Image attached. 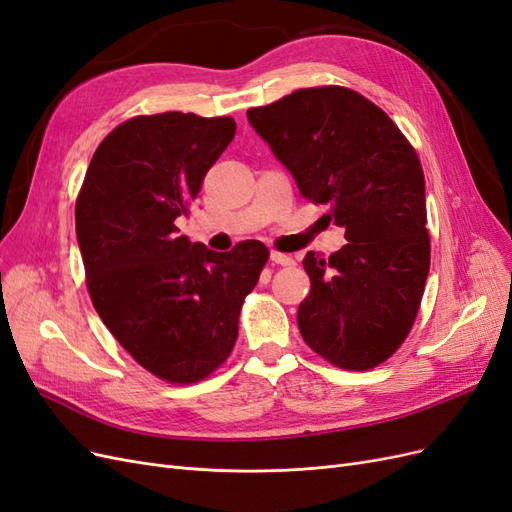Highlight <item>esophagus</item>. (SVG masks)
Masks as SVG:
<instances>
[{"mask_svg":"<svg viewBox=\"0 0 512 512\" xmlns=\"http://www.w3.org/2000/svg\"><path fill=\"white\" fill-rule=\"evenodd\" d=\"M271 262H273V265H282V267H290V265H294L292 256L282 254V252H271Z\"/></svg>","mask_w":512,"mask_h":512,"instance_id":"obj_1","label":"esophagus"}]
</instances>
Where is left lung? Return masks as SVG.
<instances>
[{
    "instance_id": "left-lung-1",
    "label": "left lung",
    "mask_w": 512,
    "mask_h": 512,
    "mask_svg": "<svg viewBox=\"0 0 512 512\" xmlns=\"http://www.w3.org/2000/svg\"><path fill=\"white\" fill-rule=\"evenodd\" d=\"M247 119L301 194L346 228L348 243L329 260L303 258L305 344L335 367H378L412 331L429 273L421 160L395 121L348 87L297 89Z\"/></svg>"
}]
</instances>
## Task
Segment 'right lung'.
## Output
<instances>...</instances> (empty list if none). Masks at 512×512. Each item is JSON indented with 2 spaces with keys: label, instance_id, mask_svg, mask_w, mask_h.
<instances>
[{
  "label": "right lung",
  "instance_id": "right-lung-1",
  "mask_svg": "<svg viewBox=\"0 0 512 512\" xmlns=\"http://www.w3.org/2000/svg\"><path fill=\"white\" fill-rule=\"evenodd\" d=\"M235 132L232 117H132L98 145L76 196L91 303L121 348L170 384L205 380L228 359L269 260L260 241L213 252L177 237L175 220Z\"/></svg>",
  "mask_w": 512,
  "mask_h": 512
}]
</instances>
